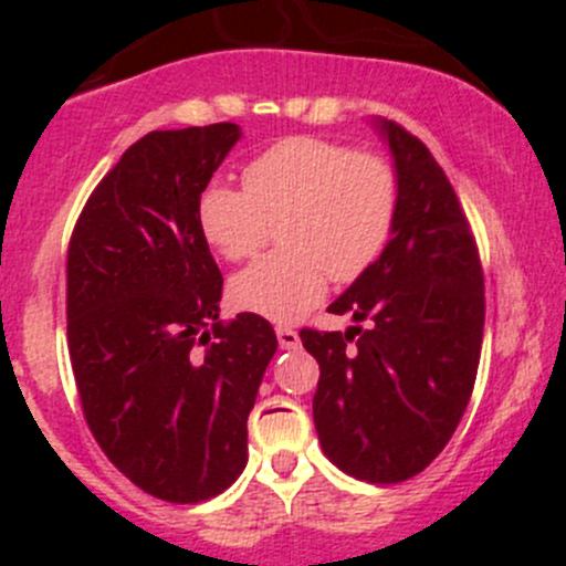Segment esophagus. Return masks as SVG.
<instances>
[{"label":"esophagus","mask_w":566,"mask_h":566,"mask_svg":"<svg viewBox=\"0 0 566 566\" xmlns=\"http://www.w3.org/2000/svg\"><path fill=\"white\" fill-rule=\"evenodd\" d=\"M276 339H279V345L284 347V350H295V347L301 345L298 331L287 328V325H279V328H276Z\"/></svg>","instance_id":"34e87169"}]
</instances>
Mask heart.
Returning a JSON list of instances; mask_svg holds the SVG:
<instances>
[{
  "mask_svg": "<svg viewBox=\"0 0 566 566\" xmlns=\"http://www.w3.org/2000/svg\"><path fill=\"white\" fill-rule=\"evenodd\" d=\"M399 175L389 158L319 136H287L243 169V188L210 182L197 202L205 241L224 260L254 256L273 227L282 247L232 279L238 310L293 323L323 301L328 276L361 279L389 247Z\"/></svg>",
  "mask_w": 566,
  "mask_h": 566,
  "instance_id": "obj_1",
  "label": "heart"
}]
</instances>
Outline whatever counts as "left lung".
Masks as SVG:
<instances>
[{
  "label": "left lung",
  "mask_w": 566,
  "mask_h": 566,
  "mask_svg": "<svg viewBox=\"0 0 566 566\" xmlns=\"http://www.w3.org/2000/svg\"><path fill=\"white\" fill-rule=\"evenodd\" d=\"M399 175V216L380 260L328 306L369 328L301 331L319 364L312 413L325 458L397 484L458 430L476 384L484 273L458 193L427 145L380 123Z\"/></svg>",
  "instance_id": "8db88e82"
}]
</instances>
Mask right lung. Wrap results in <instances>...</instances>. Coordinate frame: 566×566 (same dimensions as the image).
<instances>
[{"label":"right lung","mask_w":566,"mask_h":566,"mask_svg":"<svg viewBox=\"0 0 566 566\" xmlns=\"http://www.w3.org/2000/svg\"><path fill=\"white\" fill-rule=\"evenodd\" d=\"M235 123L150 130L95 186L67 243V350L90 432L119 473L169 504L224 493L276 353L271 323L219 319L199 193Z\"/></svg>","instance_id":"add662e5"}]
</instances>
